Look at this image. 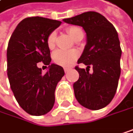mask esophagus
<instances>
[{
  "label": "esophagus",
  "instance_id": "obj_1",
  "mask_svg": "<svg viewBox=\"0 0 133 133\" xmlns=\"http://www.w3.org/2000/svg\"><path fill=\"white\" fill-rule=\"evenodd\" d=\"M64 72H65V73H67V72H69L70 71V69H68V68H64Z\"/></svg>",
  "mask_w": 133,
  "mask_h": 133
}]
</instances>
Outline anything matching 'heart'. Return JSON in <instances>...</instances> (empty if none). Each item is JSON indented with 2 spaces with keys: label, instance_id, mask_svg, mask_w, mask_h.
<instances>
[{
  "label": "heart",
  "instance_id": "1",
  "mask_svg": "<svg viewBox=\"0 0 133 133\" xmlns=\"http://www.w3.org/2000/svg\"><path fill=\"white\" fill-rule=\"evenodd\" d=\"M68 34L70 37L75 40L80 34H83L81 28L78 26H71L67 29ZM57 38V32L53 31L50 34L47 38V45L52 50L55 47ZM78 57V54L76 51H63V50H57L53 54V60L55 64L62 66V67H70L72 66Z\"/></svg>",
  "mask_w": 133,
  "mask_h": 133
}]
</instances>
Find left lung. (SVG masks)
Here are the masks:
<instances>
[{"label": "left lung", "mask_w": 133, "mask_h": 133, "mask_svg": "<svg viewBox=\"0 0 133 133\" xmlns=\"http://www.w3.org/2000/svg\"><path fill=\"white\" fill-rule=\"evenodd\" d=\"M66 23L80 26L86 33V45L78 63L87 68L92 66L91 74L76 67L79 79L74 83L76 100L83 107L98 110L106 107L115 95L121 75V50L115 27L100 13L87 12L64 19Z\"/></svg>", "instance_id": "1"}]
</instances>
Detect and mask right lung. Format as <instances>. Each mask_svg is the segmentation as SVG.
Returning <instances> with one entry per match:
<instances>
[{
  "label": "right lung",
  "instance_id": "1",
  "mask_svg": "<svg viewBox=\"0 0 133 133\" xmlns=\"http://www.w3.org/2000/svg\"><path fill=\"white\" fill-rule=\"evenodd\" d=\"M61 23L39 16L26 18L17 25L8 42L7 74L10 87L21 108L33 116L52 110L57 85L64 75L61 66L51 63L47 45L48 36ZM41 61L48 65L44 75L37 64Z\"/></svg>",
  "mask_w": 133,
  "mask_h": 133
}]
</instances>
